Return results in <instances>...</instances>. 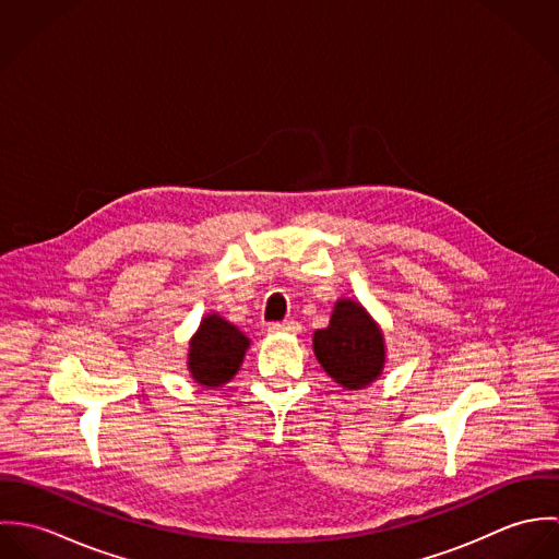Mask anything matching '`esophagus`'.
<instances>
[{"label": "esophagus", "mask_w": 559, "mask_h": 559, "mask_svg": "<svg viewBox=\"0 0 559 559\" xmlns=\"http://www.w3.org/2000/svg\"><path fill=\"white\" fill-rule=\"evenodd\" d=\"M299 322H295V320H284V322H271L269 324V331L271 333H299Z\"/></svg>", "instance_id": "1"}]
</instances>
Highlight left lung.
Masks as SVG:
<instances>
[{
  "mask_svg": "<svg viewBox=\"0 0 559 559\" xmlns=\"http://www.w3.org/2000/svg\"><path fill=\"white\" fill-rule=\"evenodd\" d=\"M320 368L344 390L357 392L383 377L388 346L383 329L355 299H337L324 329L312 335Z\"/></svg>",
  "mask_w": 559,
  "mask_h": 559,
  "instance_id": "obj_1",
  "label": "left lung"
}]
</instances>
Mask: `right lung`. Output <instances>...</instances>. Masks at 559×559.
Returning <instances> with one entry per match:
<instances>
[{"instance_id": "right-lung-1", "label": "right lung", "mask_w": 559, "mask_h": 559, "mask_svg": "<svg viewBox=\"0 0 559 559\" xmlns=\"http://www.w3.org/2000/svg\"><path fill=\"white\" fill-rule=\"evenodd\" d=\"M249 344V337L237 324L217 312H209L189 340L187 370L191 379L209 390L230 383L240 370Z\"/></svg>"}]
</instances>
